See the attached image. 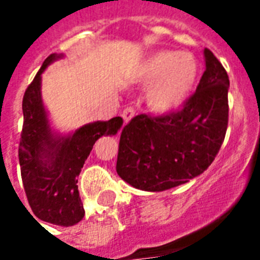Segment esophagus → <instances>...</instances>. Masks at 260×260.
Returning <instances> with one entry per match:
<instances>
[{"label": "esophagus", "instance_id": "esophagus-1", "mask_svg": "<svg viewBox=\"0 0 260 260\" xmlns=\"http://www.w3.org/2000/svg\"><path fill=\"white\" fill-rule=\"evenodd\" d=\"M134 115H135V110L132 107H126L122 110V113H121V117H122V119H124L125 124H128L131 119L134 118Z\"/></svg>", "mask_w": 260, "mask_h": 260}]
</instances>
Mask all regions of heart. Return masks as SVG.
I'll return each instance as SVG.
<instances>
[{"instance_id":"1","label":"heart","mask_w":260,"mask_h":260,"mask_svg":"<svg viewBox=\"0 0 260 260\" xmlns=\"http://www.w3.org/2000/svg\"><path fill=\"white\" fill-rule=\"evenodd\" d=\"M199 76V62L192 53L158 50L139 68L138 79L149 86L146 103L157 114L178 111L189 99Z\"/></svg>"}]
</instances>
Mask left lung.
I'll return each mask as SVG.
<instances>
[{
	"instance_id": "left-lung-1",
	"label": "left lung",
	"mask_w": 260,
	"mask_h": 260,
	"mask_svg": "<svg viewBox=\"0 0 260 260\" xmlns=\"http://www.w3.org/2000/svg\"><path fill=\"white\" fill-rule=\"evenodd\" d=\"M206 69L177 113L136 115L121 132L117 173L134 188L161 192L185 184L213 163L229 124V75L210 50Z\"/></svg>"
}]
</instances>
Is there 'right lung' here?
Listing matches in <instances>:
<instances>
[{
    "label": "right lung",
    "mask_w": 260,
    "mask_h": 260,
    "mask_svg": "<svg viewBox=\"0 0 260 260\" xmlns=\"http://www.w3.org/2000/svg\"><path fill=\"white\" fill-rule=\"evenodd\" d=\"M64 54H51L27 86L22 102L23 128L20 134L19 164L31 210L43 221L69 227L85 216L78 191V175L103 135H115L122 118L90 122L72 134L51 129L42 100V74Z\"/></svg>",
    "instance_id": "right-lung-1"
}]
</instances>
